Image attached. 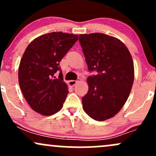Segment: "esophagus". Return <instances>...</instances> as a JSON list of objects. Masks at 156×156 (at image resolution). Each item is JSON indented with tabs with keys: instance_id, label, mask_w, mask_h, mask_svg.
I'll list each match as a JSON object with an SVG mask.
<instances>
[{
	"instance_id": "34e87169",
	"label": "esophagus",
	"mask_w": 156,
	"mask_h": 156,
	"mask_svg": "<svg viewBox=\"0 0 156 156\" xmlns=\"http://www.w3.org/2000/svg\"><path fill=\"white\" fill-rule=\"evenodd\" d=\"M77 80H69V85L70 86V87H74L75 85H76V84L77 83Z\"/></svg>"
}]
</instances>
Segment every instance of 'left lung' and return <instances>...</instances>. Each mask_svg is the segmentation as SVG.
Listing matches in <instances>:
<instances>
[{
  "label": "left lung",
  "instance_id": "left-lung-1",
  "mask_svg": "<svg viewBox=\"0 0 156 156\" xmlns=\"http://www.w3.org/2000/svg\"><path fill=\"white\" fill-rule=\"evenodd\" d=\"M79 42L89 72V91L82 98L84 112L103 121L114 117L128 100L134 79L129 51L115 37L101 33L80 34Z\"/></svg>",
  "mask_w": 156,
  "mask_h": 156
}]
</instances>
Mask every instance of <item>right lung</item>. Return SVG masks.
<instances>
[{
  "label": "right lung",
  "instance_id": "add662e5",
  "mask_svg": "<svg viewBox=\"0 0 156 156\" xmlns=\"http://www.w3.org/2000/svg\"><path fill=\"white\" fill-rule=\"evenodd\" d=\"M78 39L76 34L52 32L34 39L23 53L20 87L31 108L42 115H52L63 106L69 91L59 63Z\"/></svg>",
  "mask_w": 156,
  "mask_h": 156
}]
</instances>
